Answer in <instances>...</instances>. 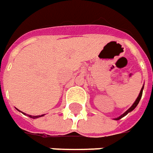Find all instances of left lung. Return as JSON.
<instances>
[{
  "mask_svg": "<svg viewBox=\"0 0 153 153\" xmlns=\"http://www.w3.org/2000/svg\"><path fill=\"white\" fill-rule=\"evenodd\" d=\"M143 87H142V89H141V91H140V93H139L138 97H137V98L136 99L135 102L133 103V104H132V106H131V107H130V108H129V109H128V110H127V111H125V112H124V113H123V115H121V116H120V117H118L117 118H115V120H119V119L123 118V117H125V116H126V115H127V113H129L130 111H131L134 110L135 108H136V107L137 106V104H138V103H139V102H140V100H141V98H142V95H143Z\"/></svg>",
  "mask_w": 153,
  "mask_h": 153,
  "instance_id": "8db88e82",
  "label": "left lung"
}]
</instances>
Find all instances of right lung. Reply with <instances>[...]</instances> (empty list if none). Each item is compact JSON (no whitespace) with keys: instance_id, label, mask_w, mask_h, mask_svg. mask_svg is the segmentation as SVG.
<instances>
[{"instance_id":"add662e5","label":"right lung","mask_w":153,"mask_h":153,"mask_svg":"<svg viewBox=\"0 0 153 153\" xmlns=\"http://www.w3.org/2000/svg\"><path fill=\"white\" fill-rule=\"evenodd\" d=\"M23 114L26 115L25 113H23ZM43 116H44V115H42V116H30V115H28V117H30V118H37V117H43Z\"/></svg>"}]
</instances>
